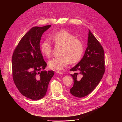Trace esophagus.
<instances>
[{
  "mask_svg": "<svg viewBox=\"0 0 122 122\" xmlns=\"http://www.w3.org/2000/svg\"><path fill=\"white\" fill-rule=\"evenodd\" d=\"M56 72L57 73H58V74H63V72H62L60 71H56Z\"/></svg>",
  "mask_w": 122,
  "mask_h": 122,
  "instance_id": "34e87169",
  "label": "esophagus"
}]
</instances>
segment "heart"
Listing matches in <instances>:
<instances>
[{"label": "heart", "mask_w": 122, "mask_h": 122, "mask_svg": "<svg viewBox=\"0 0 122 122\" xmlns=\"http://www.w3.org/2000/svg\"><path fill=\"white\" fill-rule=\"evenodd\" d=\"M52 42L56 46H61L60 56L54 58L48 62L50 68L56 71L62 70L69 63L75 64L82 57L84 45L82 42L73 34L66 30H60L51 37ZM42 55L49 57L53 51L52 43L48 40L44 41L41 45Z\"/></svg>", "instance_id": "heart-1"}]
</instances>
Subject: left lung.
Instances as JSON below:
<instances>
[{
	"label": "left lung",
	"instance_id": "obj_1",
	"mask_svg": "<svg viewBox=\"0 0 122 122\" xmlns=\"http://www.w3.org/2000/svg\"><path fill=\"white\" fill-rule=\"evenodd\" d=\"M105 56L103 48L89 30L88 46L81 60L70 69L75 72L71 74L74 84L70 89L71 93L77 97L89 95L96 87L105 73ZM81 74L82 78L76 79Z\"/></svg>",
	"mask_w": 122,
	"mask_h": 122
}]
</instances>
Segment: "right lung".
I'll list each match as a JSON object with an SVG mask.
<instances>
[{
	"instance_id": "right-lung-1",
	"label": "right lung",
	"mask_w": 122,
	"mask_h": 122,
	"mask_svg": "<svg viewBox=\"0 0 122 122\" xmlns=\"http://www.w3.org/2000/svg\"><path fill=\"white\" fill-rule=\"evenodd\" d=\"M51 25L32 28L20 41L12 56V76L19 92L32 100H39L46 94L54 71H42L47 66L40 43L42 34Z\"/></svg>"
}]
</instances>
